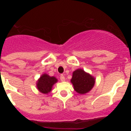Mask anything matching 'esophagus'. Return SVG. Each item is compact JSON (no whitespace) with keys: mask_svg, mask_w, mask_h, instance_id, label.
<instances>
[{"mask_svg":"<svg viewBox=\"0 0 131 131\" xmlns=\"http://www.w3.org/2000/svg\"><path fill=\"white\" fill-rule=\"evenodd\" d=\"M60 79L61 81H65V78H64L63 74H61L60 75Z\"/></svg>","mask_w":131,"mask_h":131,"instance_id":"34e87169","label":"esophagus"}]
</instances>
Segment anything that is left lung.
<instances>
[{
	"mask_svg": "<svg viewBox=\"0 0 131 131\" xmlns=\"http://www.w3.org/2000/svg\"><path fill=\"white\" fill-rule=\"evenodd\" d=\"M95 82V78L82 69L74 71L71 79L75 91L80 94L89 92L94 87Z\"/></svg>",
	"mask_w": 131,
	"mask_h": 131,
	"instance_id": "1",
	"label": "left lung"
}]
</instances>
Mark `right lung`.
Returning <instances> with one entry per match:
<instances>
[{
    "label": "right lung",
    "mask_w": 131,
    "mask_h": 131,
    "mask_svg": "<svg viewBox=\"0 0 131 131\" xmlns=\"http://www.w3.org/2000/svg\"><path fill=\"white\" fill-rule=\"evenodd\" d=\"M58 81L56 78L43 74L37 82V88L42 94H47L52 91V86Z\"/></svg>",
    "instance_id": "add662e5"
}]
</instances>
